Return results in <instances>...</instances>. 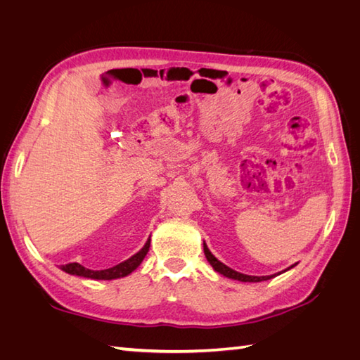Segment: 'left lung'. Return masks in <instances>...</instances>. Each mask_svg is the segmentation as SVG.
<instances>
[{"instance_id":"8db88e82","label":"left lung","mask_w":360,"mask_h":360,"mask_svg":"<svg viewBox=\"0 0 360 360\" xmlns=\"http://www.w3.org/2000/svg\"><path fill=\"white\" fill-rule=\"evenodd\" d=\"M204 254H205V258H207V262L210 263V266L213 267V269H215L217 272H219L221 275H224V277H227V278H232V280H238V281H244V283H258V281H266V280H271V278H274V277H277V275H280V274H283V272H286V271H289V269H292V267L297 264H292V266H289L288 269H285V271H281V272H278V274H272V275H262V277H257V275H248V274H241V272H236V271H233L232 267H229V266H226L224 263H221L219 259L212 254V252L209 250V248H207V244L204 243Z\"/></svg>"}]
</instances>
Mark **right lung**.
Listing matches in <instances>:
<instances>
[{
    "instance_id": "obj_1",
    "label": "right lung",
    "mask_w": 360,
    "mask_h": 360,
    "mask_svg": "<svg viewBox=\"0 0 360 360\" xmlns=\"http://www.w3.org/2000/svg\"><path fill=\"white\" fill-rule=\"evenodd\" d=\"M150 238L145 243V246L134 254L133 257H129L125 262H122L116 266L110 267V269H103V271H93L88 269V267L82 266L79 263H70L60 267L63 272L71 274V275H79V277H85V278H91V280H116V278H122L127 277V275L131 274L134 269L139 267V264L143 262L145 255L148 254L150 250Z\"/></svg>"
}]
</instances>
